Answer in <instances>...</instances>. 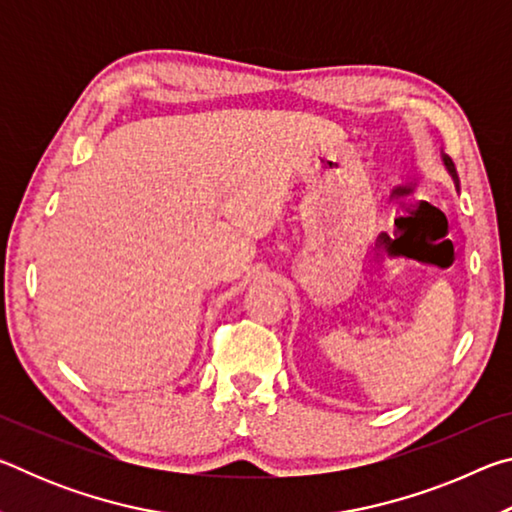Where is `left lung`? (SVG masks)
Returning <instances> with one entry per match:
<instances>
[{
	"mask_svg": "<svg viewBox=\"0 0 512 512\" xmlns=\"http://www.w3.org/2000/svg\"><path fill=\"white\" fill-rule=\"evenodd\" d=\"M443 160H445V167H447V171L452 173L454 180L458 183V178H456V169H454V162H452V158H447V155H443Z\"/></svg>",
	"mask_w": 512,
	"mask_h": 512,
	"instance_id": "1",
	"label": "left lung"
}]
</instances>
